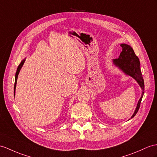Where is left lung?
Returning <instances> with one entry per match:
<instances>
[{
	"instance_id": "left-lung-1",
	"label": "left lung",
	"mask_w": 157,
	"mask_h": 157,
	"mask_svg": "<svg viewBox=\"0 0 157 157\" xmlns=\"http://www.w3.org/2000/svg\"><path fill=\"white\" fill-rule=\"evenodd\" d=\"M122 51L118 59L113 60V63L115 66L118 67L121 71H123L126 75L131 76L134 79H135L140 86L143 90L144 89V80L141 73L140 68V61L132 48L127 44H121ZM144 94V92L142 93V96L137 104L135 111L131 117V118L136 115L140 108V102Z\"/></svg>"
}]
</instances>
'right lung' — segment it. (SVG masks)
Returning a JSON list of instances; mask_svg holds the SVG:
<instances>
[{"mask_svg": "<svg viewBox=\"0 0 157 157\" xmlns=\"http://www.w3.org/2000/svg\"><path fill=\"white\" fill-rule=\"evenodd\" d=\"M25 61V59L22 60L21 61V63H20V64H19L18 68H17V72H16V75H15V82H14V95H15V89H16V85H17V81L18 75L19 74V72H20V71H21V68H22V65H23Z\"/></svg>", "mask_w": 157, "mask_h": 157, "instance_id": "1", "label": "right lung"}]
</instances>
